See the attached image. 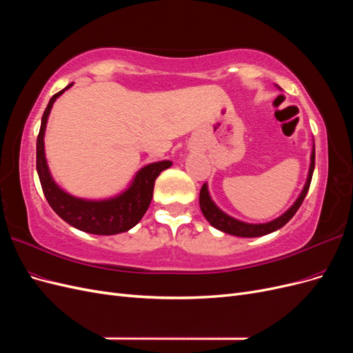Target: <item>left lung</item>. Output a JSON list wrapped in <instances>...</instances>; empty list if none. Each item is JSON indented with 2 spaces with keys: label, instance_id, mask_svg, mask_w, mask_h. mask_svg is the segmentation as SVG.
Instances as JSON below:
<instances>
[{
  "label": "left lung",
  "instance_id": "obj_1",
  "mask_svg": "<svg viewBox=\"0 0 353 353\" xmlns=\"http://www.w3.org/2000/svg\"><path fill=\"white\" fill-rule=\"evenodd\" d=\"M314 168H315V148H314L312 154H311V168H309L307 181H306V184L303 187V191L301 193V196H299V199L294 201V205L290 209H288L284 213V215H281L280 218H276V219H274L268 223H258V225H256V223H245V222H241V221H237V219L228 216L227 213H223L221 209H218L215 203L212 201L206 184H203L201 190H200V197H199L200 209H201L203 215H205V218L209 221L212 227H215V228H218L223 232H227V234H231V236H237V237H261V236H265V234H270V232L280 230L294 216V213L299 210V208H301V205H302L306 194H307L309 185H311V181H312Z\"/></svg>",
  "mask_w": 353,
  "mask_h": 353
}]
</instances>
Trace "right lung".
<instances>
[{
    "instance_id": "add662e5",
    "label": "right lung",
    "mask_w": 353,
    "mask_h": 353,
    "mask_svg": "<svg viewBox=\"0 0 353 353\" xmlns=\"http://www.w3.org/2000/svg\"><path fill=\"white\" fill-rule=\"evenodd\" d=\"M70 85L72 83H69L65 90L52 95L41 119V128L37 138V170L42 191H44V196L51 209L69 225L90 234H99V236H113V234L125 232L141 221L153 199L156 178L162 170L172 165V162L163 160V162L144 166L137 174L132 185L121 196L110 200L90 201L65 193L50 175L44 153V131L52 103L56 101L59 95L70 88Z\"/></svg>"
}]
</instances>
